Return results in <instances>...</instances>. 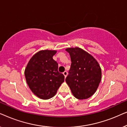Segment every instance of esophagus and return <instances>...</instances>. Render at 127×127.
<instances>
[{
    "label": "esophagus",
    "instance_id": "1",
    "mask_svg": "<svg viewBox=\"0 0 127 127\" xmlns=\"http://www.w3.org/2000/svg\"><path fill=\"white\" fill-rule=\"evenodd\" d=\"M63 74H64V76H65V77H66L67 75V71H65V72L63 73Z\"/></svg>",
    "mask_w": 127,
    "mask_h": 127
}]
</instances>
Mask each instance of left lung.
I'll use <instances>...</instances> for the list:
<instances>
[{"label": "left lung", "mask_w": 127, "mask_h": 127, "mask_svg": "<svg viewBox=\"0 0 127 127\" xmlns=\"http://www.w3.org/2000/svg\"><path fill=\"white\" fill-rule=\"evenodd\" d=\"M72 61L66 82L73 95L79 99L91 97L96 91L101 80L102 73L96 60L80 48H68Z\"/></svg>", "instance_id": "obj_1"}]
</instances>
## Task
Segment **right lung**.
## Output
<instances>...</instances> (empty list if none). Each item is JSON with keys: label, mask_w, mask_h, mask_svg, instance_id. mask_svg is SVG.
<instances>
[{"label": "right lung", "mask_w": 127, "mask_h": 127, "mask_svg": "<svg viewBox=\"0 0 127 127\" xmlns=\"http://www.w3.org/2000/svg\"><path fill=\"white\" fill-rule=\"evenodd\" d=\"M54 50H41L29 61L25 70L29 87L42 99L53 97L64 81L65 76L58 72V63L53 60Z\"/></svg>", "instance_id": "add662e5"}]
</instances>
